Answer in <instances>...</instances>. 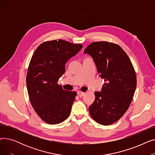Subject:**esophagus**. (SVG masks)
I'll use <instances>...</instances> for the list:
<instances>
[{
	"mask_svg": "<svg viewBox=\"0 0 155 155\" xmlns=\"http://www.w3.org/2000/svg\"><path fill=\"white\" fill-rule=\"evenodd\" d=\"M77 94H78V95L80 97H82L83 95H85V92H82V91H78V92H77Z\"/></svg>",
	"mask_w": 155,
	"mask_h": 155,
	"instance_id": "34e87169",
	"label": "esophagus"
}]
</instances>
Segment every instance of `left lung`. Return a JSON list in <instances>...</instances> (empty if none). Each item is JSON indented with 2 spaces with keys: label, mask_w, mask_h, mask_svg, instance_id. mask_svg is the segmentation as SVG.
Wrapping results in <instances>:
<instances>
[{
  "label": "left lung",
  "mask_w": 155,
  "mask_h": 155,
  "mask_svg": "<svg viewBox=\"0 0 155 155\" xmlns=\"http://www.w3.org/2000/svg\"><path fill=\"white\" fill-rule=\"evenodd\" d=\"M84 53L90 54L105 83L101 92L89 106L93 119L108 126L117 121L128 109L136 87V75L126 52L118 45L107 41L94 42Z\"/></svg>",
  "instance_id": "left-lung-1"
}]
</instances>
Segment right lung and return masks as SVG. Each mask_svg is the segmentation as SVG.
I'll return each instance as SVG.
<instances>
[{
  "label": "right lung",
  "mask_w": 155,
  "mask_h": 155,
  "mask_svg": "<svg viewBox=\"0 0 155 155\" xmlns=\"http://www.w3.org/2000/svg\"><path fill=\"white\" fill-rule=\"evenodd\" d=\"M83 46L62 39L41 44L30 61L26 85L29 100L37 114L45 123L56 124L70 114L77 92L64 91L58 84L65 64Z\"/></svg>",
  "instance_id": "1"
}]
</instances>
